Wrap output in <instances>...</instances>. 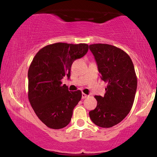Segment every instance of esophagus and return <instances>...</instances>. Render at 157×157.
Returning a JSON list of instances; mask_svg holds the SVG:
<instances>
[{"mask_svg": "<svg viewBox=\"0 0 157 157\" xmlns=\"http://www.w3.org/2000/svg\"><path fill=\"white\" fill-rule=\"evenodd\" d=\"M88 95H86V94H85L84 93L82 94V98H86L88 97Z\"/></svg>", "mask_w": 157, "mask_h": 157, "instance_id": "esophagus-1", "label": "esophagus"}]
</instances>
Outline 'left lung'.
<instances>
[{"label":"left lung","mask_w":157,"mask_h":157,"mask_svg":"<svg viewBox=\"0 0 157 157\" xmlns=\"http://www.w3.org/2000/svg\"><path fill=\"white\" fill-rule=\"evenodd\" d=\"M101 79L108 83L104 96H95L97 106L89 112L91 121L102 128L120 123L129 113L134 101L137 78L134 64L125 51L114 46H89Z\"/></svg>","instance_id":"1"}]
</instances>
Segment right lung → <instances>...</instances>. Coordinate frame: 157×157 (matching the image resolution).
Segmentation results:
<instances>
[{"label": "right lung", "instance_id": "obj_1", "mask_svg": "<svg viewBox=\"0 0 157 157\" xmlns=\"http://www.w3.org/2000/svg\"><path fill=\"white\" fill-rule=\"evenodd\" d=\"M88 50L86 44L56 43L40 49L34 56L28 72V96L38 119L48 128L59 129L70 123L82 94L80 90L68 91L61 79L69 78L73 62Z\"/></svg>", "mask_w": 157, "mask_h": 157}]
</instances>
